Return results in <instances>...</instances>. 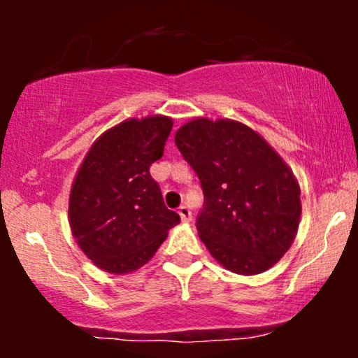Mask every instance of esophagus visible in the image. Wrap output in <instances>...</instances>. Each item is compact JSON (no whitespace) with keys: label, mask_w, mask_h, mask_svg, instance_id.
Returning <instances> with one entry per match:
<instances>
[{"label":"esophagus","mask_w":358,"mask_h":358,"mask_svg":"<svg viewBox=\"0 0 358 358\" xmlns=\"http://www.w3.org/2000/svg\"><path fill=\"white\" fill-rule=\"evenodd\" d=\"M178 213H180V217H182L183 222H190L192 220V210L187 207V205H182V207L178 208Z\"/></svg>","instance_id":"1"}]
</instances>
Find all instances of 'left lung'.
Listing matches in <instances>:
<instances>
[{"instance_id": "8db88e82", "label": "left lung", "mask_w": 358, "mask_h": 358, "mask_svg": "<svg viewBox=\"0 0 358 358\" xmlns=\"http://www.w3.org/2000/svg\"><path fill=\"white\" fill-rule=\"evenodd\" d=\"M175 143L202 185L195 225L212 256L244 276L276 264L301 215L299 185L276 151L256 131L227 119L187 122Z\"/></svg>"}]
</instances>
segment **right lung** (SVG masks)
Instances as JSON below:
<instances>
[{
	"label": "right lung",
	"mask_w": 358,
	"mask_h": 358,
	"mask_svg": "<svg viewBox=\"0 0 358 358\" xmlns=\"http://www.w3.org/2000/svg\"><path fill=\"white\" fill-rule=\"evenodd\" d=\"M170 117L129 119L94 143L73 180L69 219L90 261L114 274L146 264L180 215L150 175L171 133Z\"/></svg>",
	"instance_id": "obj_1"
}]
</instances>
